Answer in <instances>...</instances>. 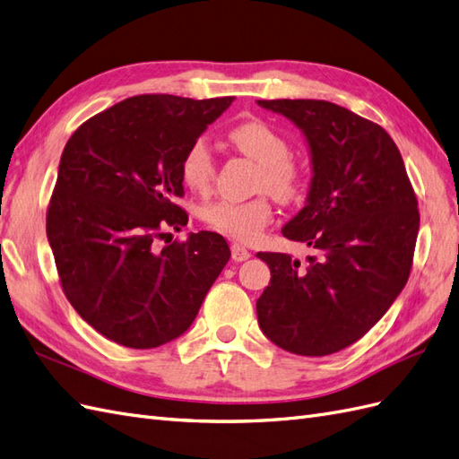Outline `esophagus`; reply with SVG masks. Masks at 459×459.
Instances as JSON below:
<instances>
[{
    "label": "esophagus",
    "mask_w": 459,
    "mask_h": 459,
    "mask_svg": "<svg viewBox=\"0 0 459 459\" xmlns=\"http://www.w3.org/2000/svg\"><path fill=\"white\" fill-rule=\"evenodd\" d=\"M230 254H232V260L234 262H246L252 255L248 250L244 248L242 244H232L230 246Z\"/></svg>",
    "instance_id": "esophagus-1"
}]
</instances>
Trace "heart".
Segmentation results:
<instances>
[{"label": "heart", "instance_id": "b5f03b06", "mask_svg": "<svg viewBox=\"0 0 459 459\" xmlns=\"http://www.w3.org/2000/svg\"><path fill=\"white\" fill-rule=\"evenodd\" d=\"M229 141L246 157L260 162L255 190L264 192L246 202L217 199L199 209L205 225L237 242H254L273 219L272 194L283 204L299 202L307 192V170L290 157L289 139L264 120H248L229 129ZM180 180L187 190L205 194L215 182V157L204 139L184 151Z\"/></svg>", "mask_w": 459, "mask_h": 459}]
</instances>
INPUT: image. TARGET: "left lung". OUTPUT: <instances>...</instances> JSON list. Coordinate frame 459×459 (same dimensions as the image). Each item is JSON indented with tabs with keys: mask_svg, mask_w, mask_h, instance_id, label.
I'll list each match as a JSON object with an SVG mask.
<instances>
[{
	"mask_svg": "<svg viewBox=\"0 0 459 459\" xmlns=\"http://www.w3.org/2000/svg\"><path fill=\"white\" fill-rule=\"evenodd\" d=\"M287 116L308 139V204L283 237L316 255L257 252L272 281L255 302L262 332L295 355L324 357L367 333L405 287L419 232V207L390 134L327 100H257Z\"/></svg>",
	"mask_w": 459,
	"mask_h": 459,
	"instance_id": "obj_1",
	"label": "left lung"
}]
</instances>
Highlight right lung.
Returning <instances> with one entry per match:
<instances>
[{
	"label": "right lung",
	"instance_id": "1",
	"mask_svg": "<svg viewBox=\"0 0 459 459\" xmlns=\"http://www.w3.org/2000/svg\"><path fill=\"white\" fill-rule=\"evenodd\" d=\"M230 102L139 95L89 117L67 141L46 234L64 295L117 345L152 349L182 335L229 262L217 232L157 242L187 225L176 205L182 155Z\"/></svg>",
	"mask_w": 459,
	"mask_h": 459
}]
</instances>
